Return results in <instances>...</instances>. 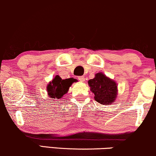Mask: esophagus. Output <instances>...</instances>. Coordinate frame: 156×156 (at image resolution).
I'll use <instances>...</instances> for the list:
<instances>
[{"instance_id": "34e87169", "label": "esophagus", "mask_w": 156, "mask_h": 156, "mask_svg": "<svg viewBox=\"0 0 156 156\" xmlns=\"http://www.w3.org/2000/svg\"><path fill=\"white\" fill-rule=\"evenodd\" d=\"M78 79L80 80V81H84V80H85V77L84 76H78Z\"/></svg>"}]
</instances>
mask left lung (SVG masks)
Masks as SVG:
<instances>
[{
  "label": "left lung",
  "mask_w": 156,
  "mask_h": 156,
  "mask_svg": "<svg viewBox=\"0 0 156 156\" xmlns=\"http://www.w3.org/2000/svg\"><path fill=\"white\" fill-rule=\"evenodd\" d=\"M91 91L94 94V99L102 105H109L117 97V85L113 80L102 73H97L94 78L88 82Z\"/></svg>",
  "instance_id": "8db88e82"
}]
</instances>
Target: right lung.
Listing matches in <instances>:
<instances>
[{"instance_id": "add662e5", "label": "right lung", "mask_w": 156, "mask_h": 156, "mask_svg": "<svg viewBox=\"0 0 156 156\" xmlns=\"http://www.w3.org/2000/svg\"><path fill=\"white\" fill-rule=\"evenodd\" d=\"M76 80L74 78L62 80L59 76H56L47 86L48 96L54 99H60L67 92L70 86Z\"/></svg>"}]
</instances>
